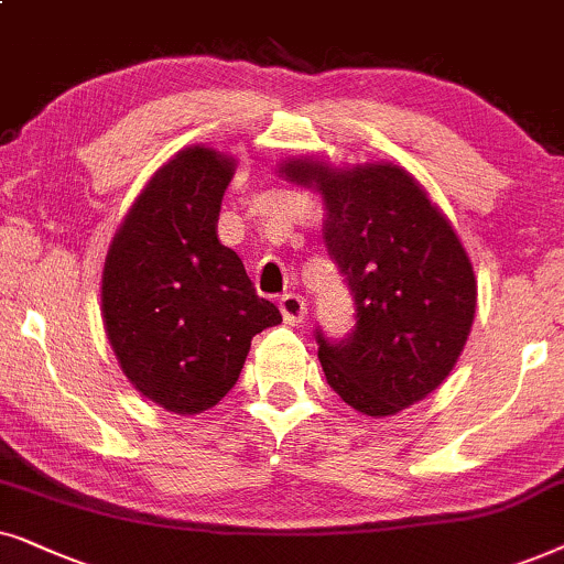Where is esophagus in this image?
<instances>
[{
  "instance_id": "34e87169",
  "label": "esophagus",
  "mask_w": 564,
  "mask_h": 564,
  "mask_svg": "<svg viewBox=\"0 0 564 564\" xmlns=\"http://www.w3.org/2000/svg\"><path fill=\"white\" fill-rule=\"evenodd\" d=\"M278 306H281L283 319H286L289 325H296V322H302L306 317V302H304V296H299V294H283Z\"/></svg>"
}]
</instances>
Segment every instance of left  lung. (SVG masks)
<instances>
[{
    "label": "left lung",
    "mask_w": 564,
    "mask_h": 564,
    "mask_svg": "<svg viewBox=\"0 0 564 564\" xmlns=\"http://www.w3.org/2000/svg\"><path fill=\"white\" fill-rule=\"evenodd\" d=\"M325 198L322 239L352 296V329H317L327 384L371 417L394 415L448 377L471 329L475 270L452 224L397 164L283 167Z\"/></svg>",
    "instance_id": "left-lung-1"
}]
</instances>
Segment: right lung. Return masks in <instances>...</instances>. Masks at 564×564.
<instances>
[{
  "mask_svg": "<svg viewBox=\"0 0 564 564\" xmlns=\"http://www.w3.org/2000/svg\"><path fill=\"white\" fill-rule=\"evenodd\" d=\"M231 167L206 147L175 154L141 191L102 270V319L120 369L177 415L227 397L252 337L281 322L216 235Z\"/></svg>",
  "mask_w": 564,
  "mask_h": 564,
  "instance_id": "1",
  "label": "right lung"
}]
</instances>
